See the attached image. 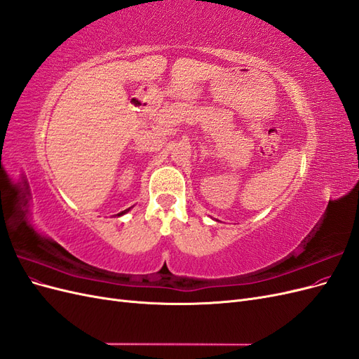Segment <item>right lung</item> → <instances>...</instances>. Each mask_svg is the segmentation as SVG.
<instances>
[{
    "instance_id": "obj_1",
    "label": "right lung",
    "mask_w": 359,
    "mask_h": 359,
    "mask_svg": "<svg viewBox=\"0 0 359 359\" xmlns=\"http://www.w3.org/2000/svg\"><path fill=\"white\" fill-rule=\"evenodd\" d=\"M130 210H132V208H127V210H124V211H121V212H118V214H115V217H121V215H124L126 212H128Z\"/></svg>"
}]
</instances>
